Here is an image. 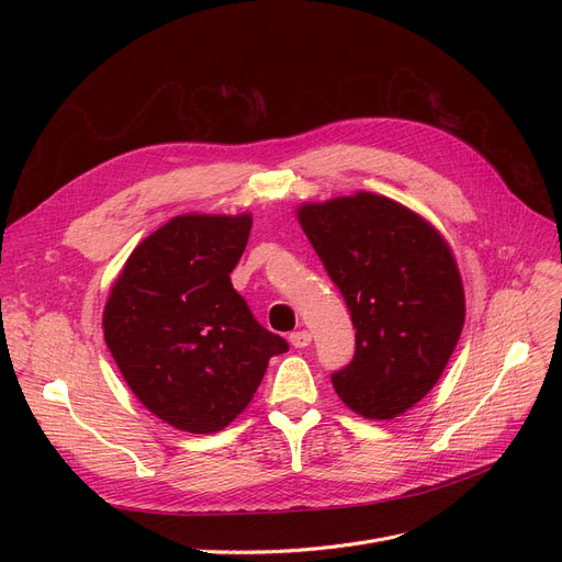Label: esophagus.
Instances as JSON below:
<instances>
[{
    "label": "esophagus",
    "instance_id": "34e87169",
    "mask_svg": "<svg viewBox=\"0 0 562 562\" xmlns=\"http://www.w3.org/2000/svg\"><path fill=\"white\" fill-rule=\"evenodd\" d=\"M289 341H291L293 348H305V346H310L312 335L307 330H299V333H291L289 335Z\"/></svg>",
    "mask_w": 562,
    "mask_h": 562
}]
</instances>
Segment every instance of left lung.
<instances>
[{"instance_id":"8db88e82","label":"left lung","mask_w":562,"mask_h":562,"mask_svg":"<svg viewBox=\"0 0 562 562\" xmlns=\"http://www.w3.org/2000/svg\"><path fill=\"white\" fill-rule=\"evenodd\" d=\"M299 221L356 328L335 392L367 419L403 415L435 387L464 326L449 244L401 202L367 191L303 204Z\"/></svg>"}]
</instances>
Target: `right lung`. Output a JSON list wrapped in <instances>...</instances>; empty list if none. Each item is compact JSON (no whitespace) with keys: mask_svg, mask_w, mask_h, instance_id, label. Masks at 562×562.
<instances>
[{"mask_svg":"<svg viewBox=\"0 0 562 562\" xmlns=\"http://www.w3.org/2000/svg\"><path fill=\"white\" fill-rule=\"evenodd\" d=\"M252 218L184 214L143 239L104 305V341L130 390L177 430L229 426L289 344L259 326L229 273Z\"/></svg>","mask_w":562,"mask_h":562,"instance_id":"right-lung-1","label":"right lung"}]
</instances>
